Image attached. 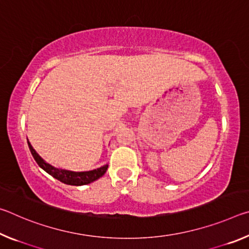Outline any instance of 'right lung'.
Returning a JSON list of instances; mask_svg holds the SVG:
<instances>
[{"label": "right lung", "instance_id": "obj_1", "mask_svg": "<svg viewBox=\"0 0 249 249\" xmlns=\"http://www.w3.org/2000/svg\"><path fill=\"white\" fill-rule=\"evenodd\" d=\"M28 142L29 150H31L34 159L36 160V162L38 163V166L41 168V169H44L47 174L53 176V178H56L57 180L61 181V182H64L66 184L83 185V184L91 183L93 182V181L101 178L107 169V165L98 168V169H94L91 171H82V172H74V171H69V170H64V169H58V168H54L52 165H49V163L44 161V159L36 153L35 149H34L32 145L29 144V142Z\"/></svg>", "mask_w": 249, "mask_h": 249}]
</instances>
